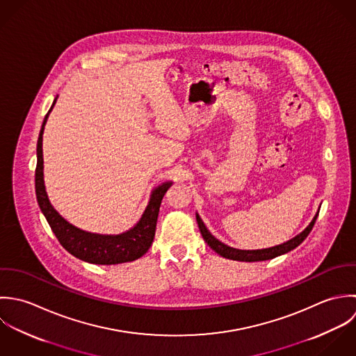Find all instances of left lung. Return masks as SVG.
Wrapping results in <instances>:
<instances>
[{"mask_svg": "<svg viewBox=\"0 0 356 356\" xmlns=\"http://www.w3.org/2000/svg\"><path fill=\"white\" fill-rule=\"evenodd\" d=\"M321 209V208H319ZM319 209L318 212L314 216V218L311 220V222L304 228V231H301L298 235H296L294 238L286 241L281 245H277V246H273V248H267V249H256V250H241V249H235V248H231L222 242H220L217 238H214L213 235L209 232V229L207 228V225L204 224L202 218L200 217V214H195L197 217V222H198V227H200V231L202 234V238L205 239V242L213 249L214 252L217 254H220L221 257H225V259H229V260H236V261H264V260H271V259H275L281 254H284L293 249H296L307 236L308 234L311 232L315 221H316V217L319 214Z\"/></svg>", "mask_w": 356, "mask_h": 356, "instance_id": "obj_1", "label": "left lung"}]
</instances>
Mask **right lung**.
<instances>
[{"mask_svg":"<svg viewBox=\"0 0 356 356\" xmlns=\"http://www.w3.org/2000/svg\"><path fill=\"white\" fill-rule=\"evenodd\" d=\"M58 96L55 97L52 107L44 118L38 142H37V168H35V195L41 212L45 216L54 234L60 245L76 259L102 266L121 264L140 259L149 249L156 227V218L159 207L165 193L172 186V181L162 183L151 191L148 205L145 207L140 220L128 231L118 235L93 234L76 228L52 207L49 202L45 184H44V158H42V135L47 120L52 111Z\"/></svg>","mask_w":356,"mask_h":356,"instance_id":"obj_1","label":"right lung"}]
</instances>
